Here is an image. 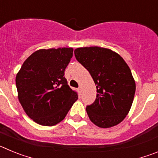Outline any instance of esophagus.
Segmentation results:
<instances>
[{
  "instance_id": "esophagus-1",
  "label": "esophagus",
  "mask_w": 158,
  "mask_h": 158,
  "mask_svg": "<svg viewBox=\"0 0 158 158\" xmlns=\"http://www.w3.org/2000/svg\"><path fill=\"white\" fill-rule=\"evenodd\" d=\"M78 93H79L80 95L82 94V88L81 87L78 88Z\"/></svg>"
}]
</instances>
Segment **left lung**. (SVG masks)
I'll use <instances>...</instances> for the list:
<instances>
[{
	"label": "left lung",
	"mask_w": 158,
	"mask_h": 158,
	"mask_svg": "<svg viewBox=\"0 0 158 158\" xmlns=\"http://www.w3.org/2000/svg\"><path fill=\"white\" fill-rule=\"evenodd\" d=\"M74 54L96 86V100L86 107L89 119L101 128L120 123L130 111L136 89L128 65L119 54L104 47H80Z\"/></svg>",
	"instance_id": "8db88e82"
}]
</instances>
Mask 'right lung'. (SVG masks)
Instances as JSON below:
<instances>
[{
    "instance_id": "obj_1",
    "label": "right lung",
    "mask_w": 158,
    "mask_h": 158,
    "mask_svg": "<svg viewBox=\"0 0 158 158\" xmlns=\"http://www.w3.org/2000/svg\"><path fill=\"white\" fill-rule=\"evenodd\" d=\"M73 49H40L25 60L16 77L18 99L38 124L54 126L65 118L77 93L64 77Z\"/></svg>"
}]
</instances>
